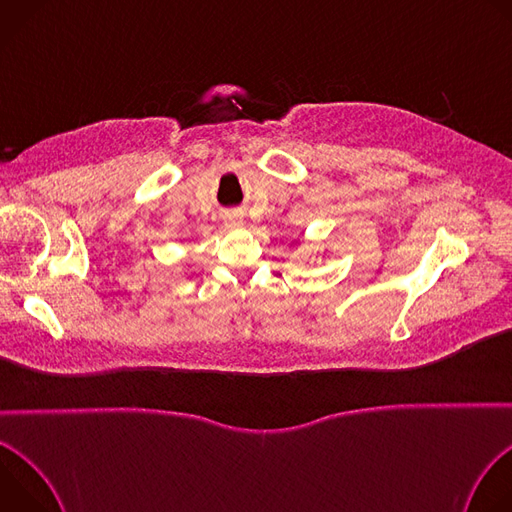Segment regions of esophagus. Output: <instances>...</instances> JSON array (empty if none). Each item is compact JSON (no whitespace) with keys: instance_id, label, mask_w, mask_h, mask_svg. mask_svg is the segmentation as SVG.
I'll return each mask as SVG.
<instances>
[{"instance_id":"obj_1","label":"esophagus","mask_w":512,"mask_h":512,"mask_svg":"<svg viewBox=\"0 0 512 512\" xmlns=\"http://www.w3.org/2000/svg\"><path fill=\"white\" fill-rule=\"evenodd\" d=\"M243 223H245L243 212L233 210V212H227V214H225V225H227V227L235 229V227H243Z\"/></svg>"}]
</instances>
